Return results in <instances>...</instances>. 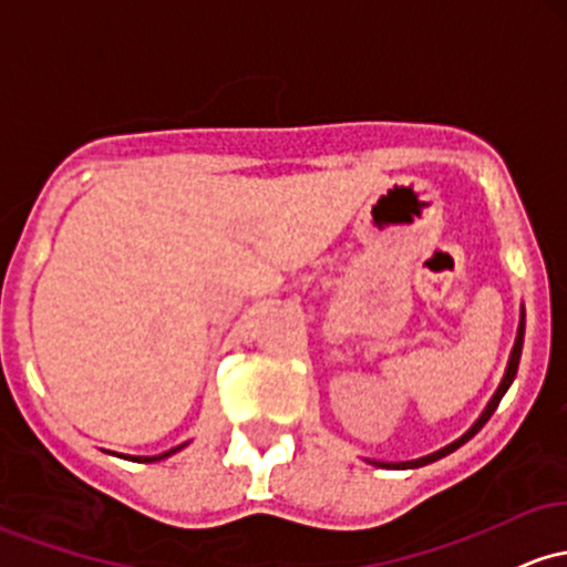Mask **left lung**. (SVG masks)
<instances>
[{
  "label": "left lung",
  "mask_w": 567,
  "mask_h": 567,
  "mask_svg": "<svg viewBox=\"0 0 567 567\" xmlns=\"http://www.w3.org/2000/svg\"><path fill=\"white\" fill-rule=\"evenodd\" d=\"M522 339H525V315H522V322H519V333H516V341H514V350H512V360H508V369H506V377H503V382H501V388H497V393L493 395V401H489V406L484 409V414L478 416L476 420V425L471 427L468 433L465 435H460V439L455 441V444H450V446H444V450H439V452H433V455H427V457H420V460H412V463H395L393 468H420V465H427V463H433V460H441V457H446L450 455V452H455L457 446H463L465 441L468 439H474V435L482 431L484 427V422L489 420V416H493V412L497 409V403H501V398L506 395V390L512 388V382H514V377H516V369H519V354H522ZM374 465H384V468H390V463H374Z\"/></svg>",
  "instance_id": "left-lung-1"
}]
</instances>
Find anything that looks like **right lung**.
Segmentation results:
<instances>
[{
    "instance_id": "1",
    "label": "right lung",
    "mask_w": 567,
    "mask_h": 567,
    "mask_svg": "<svg viewBox=\"0 0 567 567\" xmlns=\"http://www.w3.org/2000/svg\"><path fill=\"white\" fill-rule=\"evenodd\" d=\"M177 450H183V446H177ZM177 450H169V452H164V455H158V457H132V460H136V463H155V460H164V457L174 455V452H177Z\"/></svg>"
}]
</instances>
